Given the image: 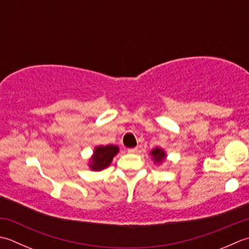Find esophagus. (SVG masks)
<instances>
[{"instance_id": "34e87169", "label": "esophagus", "mask_w": 249, "mask_h": 249, "mask_svg": "<svg viewBox=\"0 0 249 249\" xmlns=\"http://www.w3.org/2000/svg\"><path fill=\"white\" fill-rule=\"evenodd\" d=\"M137 148H131V149H128L127 151H128V152L129 153H136V152H137Z\"/></svg>"}]
</instances>
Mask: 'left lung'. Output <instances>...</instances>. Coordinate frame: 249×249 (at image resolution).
<instances>
[{
    "label": "left lung",
    "instance_id": "1",
    "mask_svg": "<svg viewBox=\"0 0 249 249\" xmlns=\"http://www.w3.org/2000/svg\"><path fill=\"white\" fill-rule=\"evenodd\" d=\"M151 154H152V157L155 160V162H162V160L165 159L164 151L159 149V148L154 149L152 152H151Z\"/></svg>",
    "mask_w": 249,
    "mask_h": 249
}]
</instances>
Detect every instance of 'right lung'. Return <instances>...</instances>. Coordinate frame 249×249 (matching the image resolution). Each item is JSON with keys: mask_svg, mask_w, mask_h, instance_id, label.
<instances>
[{"mask_svg": "<svg viewBox=\"0 0 249 249\" xmlns=\"http://www.w3.org/2000/svg\"><path fill=\"white\" fill-rule=\"evenodd\" d=\"M119 152V148L116 145H100L95 149L94 157L91 160V169L101 170L108 167L112 159Z\"/></svg>", "mask_w": 249, "mask_h": 249, "instance_id": "obj_1", "label": "right lung"}]
</instances>
